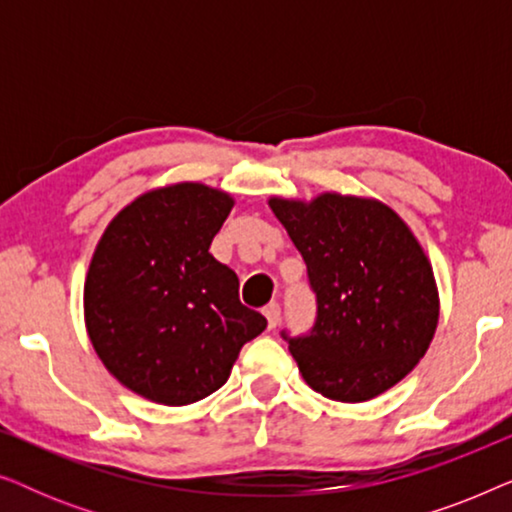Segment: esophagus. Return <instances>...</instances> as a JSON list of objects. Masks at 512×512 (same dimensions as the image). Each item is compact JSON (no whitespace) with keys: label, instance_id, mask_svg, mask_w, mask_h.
Wrapping results in <instances>:
<instances>
[{"label":"esophagus","instance_id":"obj_1","mask_svg":"<svg viewBox=\"0 0 512 512\" xmlns=\"http://www.w3.org/2000/svg\"><path fill=\"white\" fill-rule=\"evenodd\" d=\"M263 314H265V319H268V328H277L279 319H282V310H279V305L277 303L265 305Z\"/></svg>","mask_w":512,"mask_h":512}]
</instances>
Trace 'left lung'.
Here are the masks:
<instances>
[{
	"label": "left lung",
	"mask_w": 512,
	"mask_h": 512,
	"mask_svg": "<svg viewBox=\"0 0 512 512\" xmlns=\"http://www.w3.org/2000/svg\"><path fill=\"white\" fill-rule=\"evenodd\" d=\"M268 205L317 293L310 335L282 333L303 380L340 403L384 394L417 366L438 326V286L422 244L375 198L321 193Z\"/></svg>",
	"instance_id": "1"
}]
</instances>
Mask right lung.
<instances>
[{"label": "right lung", "instance_id": "obj_1", "mask_svg": "<svg viewBox=\"0 0 512 512\" xmlns=\"http://www.w3.org/2000/svg\"><path fill=\"white\" fill-rule=\"evenodd\" d=\"M233 205L198 181L160 186L125 205L97 242L83 286L88 338L104 368L153 403L214 394L244 342L268 326L209 254Z\"/></svg>", "mask_w": 512, "mask_h": 512}]
</instances>
